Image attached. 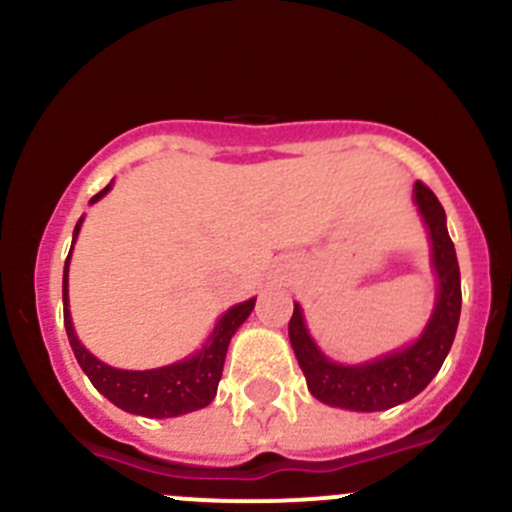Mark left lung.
Here are the masks:
<instances>
[{"label":"left lung","mask_w":512,"mask_h":512,"mask_svg":"<svg viewBox=\"0 0 512 512\" xmlns=\"http://www.w3.org/2000/svg\"><path fill=\"white\" fill-rule=\"evenodd\" d=\"M414 200L428 227L433 270L438 277L436 307L414 344L366 361V364H337L319 352L304 327L302 309L294 304L292 319H289V342L302 366L309 391L322 404L349 411H384L404 404L431 384L443 359L451 352L458 319H461V270H458L456 247L448 237L446 210L438 203L433 190L421 180L414 185Z\"/></svg>","instance_id":"1"}]
</instances>
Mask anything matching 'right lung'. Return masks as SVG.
I'll return each mask as SVG.
<instances>
[{"mask_svg":"<svg viewBox=\"0 0 512 512\" xmlns=\"http://www.w3.org/2000/svg\"><path fill=\"white\" fill-rule=\"evenodd\" d=\"M108 190H111V185H106L101 193H96L94 198H91V203L103 198ZM79 230L81 220L74 227V242ZM69 260L71 252L69 257H66L64 265V327L66 334H69V342L71 349H74L76 361H79L84 374L91 379V384H94L111 404H116L118 409L136 416L173 418L190 414V411L205 409V406L215 399V394H218V384L220 376H223L225 354L227 347H230L232 334H235L237 329H240V324L250 317V312L255 309V299H247V302L235 304L232 309H227L223 317H220V322L215 324L208 344H205L198 354L190 356V359L148 371L113 369V366L98 361L96 356L79 342V337H76L69 312Z\"/></svg>","mask_w":512,"mask_h":512,"instance_id":"obj_1","label":"right lung"}]
</instances>
